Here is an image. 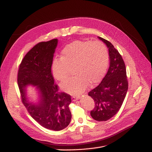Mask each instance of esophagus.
<instances>
[{
	"label": "esophagus",
	"mask_w": 152,
	"mask_h": 152,
	"mask_svg": "<svg viewBox=\"0 0 152 152\" xmlns=\"http://www.w3.org/2000/svg\"><path fill=\"white\" fill-rule=\"evenodd\" d=\"M80 99V96H75V95H73L72 96V101H76L78 99Z\"/></svg>",
	"instance_id": "esophagus-1"
}]
</instances>
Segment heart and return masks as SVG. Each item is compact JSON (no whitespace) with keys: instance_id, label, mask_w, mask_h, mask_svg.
I'll return each instance as SVG.
<instances>
[{"instance_id":"heart-1","label":"heart","mask_w":152,"mask_h":152,"mask_svg":"<svg viewBox=\"0 0 152 152\" xmlns=\"http://www.w3.org/2000/svg\"><path fill=\"white\" fill-rule=\"evenodd\" d=\"M108 50L100 40H77L66 45L61 57L54 60L52 72L58 81L65 80L72 74L75 75L61 84L70 94L79 95L88 86L99 82L105 74L108 64Z\"/></svg>"}]
</instances>
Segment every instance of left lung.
<instances>
[{"instance_id":"8db88e82","label":"left lung","mask_w":152,"mask_h":152,"mask_svg":"<svg viewBox=\"0 0 152 152\" xmlns=\"http://www.w3.org/2000/svg\"><path fill=\"white\" fill-rule=\"evenodd\" d=\"M108 48L110 65L100 83L88 92L94 99L95 107L91 110L92 117L99 122L113 117L122 106L128 90V80L124 60L110 42L99 37Z\"/></svg>"}]
</instances>
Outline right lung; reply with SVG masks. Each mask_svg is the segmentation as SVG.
Here are the masks:
<instances>
[{
	"instance_id": "1",
	"label": "right lung",
	"mask_w": 152,
	"mask_h": 152,
	"mask_svg": "<svg viewBox=\"0 0 152 152\" xmlns=\"http://www.w3.org/2000/svg\"><path fill=\"white\" fill-rule=\"evenodd\" d=\"M57 45V39H54L34 46L19 65L17 83L22 102L30 116L44 128L60 131L70 122L71 96L58 92V86L54 83L52 65ZM28 84L38 86L41 95L39 105L26 100L25 88Z\"/></svg>"
}]
</instances>
